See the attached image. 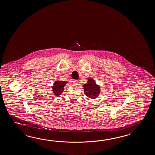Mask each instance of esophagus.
I'll list each match as a JSON object with an SVG mask.
<instances>
[{"instance_id":"34e87169","label":"esophagus","mask_w":155,"mask_h":155,"mask_svg":"<svg viewBox=\"0 0 155 155\" xmlns=\"http://www.w3.org/2000/svg\"><path fill=\"white\" fill-rule=\"evenodd\" d=\"M72 82L74 84H76V85H77V84H78V80H74L73 81H72Z\"/></svg>"}]
</instances>
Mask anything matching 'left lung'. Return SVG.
Returning a JSON list of instances; mask_svg holds the SVG:
<instances>
[{"label": "left lung", "instance_id": "left-lung-1", "mask_svg": "<svg viewBox=\"0 0 155 155\" xmlns=\"http://www.w3.org/2000/svg\"><path fill=\"white\" fill-rule=\"evenodd\" d=\"M84 91L85 95L91 99L96 98L101 91L100 87L97 85L92 79H89L87 83L84 85Z\"/></svg>", "mask_w": 155, "mask_h": 155}]
</instances>
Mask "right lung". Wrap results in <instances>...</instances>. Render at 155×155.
<instances>
[{
    "mask_svg": "<svg viewBox=\"0 0 155 155\" xmlns=\"http://www.w3.org/2000/svg\"><path fill=\"white\" fill-rule=\"evenodd\" d=\"M67 83V81H60L58 80L56 81L54 84V86L52 87L54 94L57 95H60L63 92L65 84Z\"/></svg>",
    "mask_w": 155,
    "mask_h": 155,
    "instance_id": "add662e5",
    "label": "right lung"
}]
</instances>
